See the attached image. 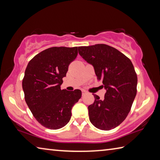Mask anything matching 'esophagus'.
<instances>
[{
  "instance_id": "1",
  "label": "esophagus",
  "mask_w": 160,
  "mask_h": 160,
  "mask_svg": "<svg viewBox=\"0 0 160 160\" xmlns=\"http://www.w3.org/2000/svg\"><path fill=\"white\" fill-rule=\"evenodd\" d=\"M86 94H87V92H86V91H85V90H82V96L85 95Z\"/></svg>"
}]
</instances>
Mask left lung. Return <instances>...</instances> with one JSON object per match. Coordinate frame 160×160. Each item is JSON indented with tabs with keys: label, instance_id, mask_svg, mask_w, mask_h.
<instances>
[{
	"label": "left lung",
	"instance_id": "1",
	"mask_svg": "<svg viewBox=\"0 0 160 160\" xmlns=\"http://www.w3.org/2000/svg\"><path fill=\"white\" fill-rule=\"evenodd\" d=\"M80 55L92 65L97 80L107 90L104 99L94 94V102L88 107L92 125L109 131L125 120L137 93V74L131 61L116 48L107 44L78 47Z\"/></svg>",
	"mask_w": 160,
	"mask_h": 160
}]
</instances>
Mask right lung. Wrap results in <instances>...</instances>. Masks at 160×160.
I'll return each mask as SVG.
<instances>
[{"mask_svg": "<svg viewBox=\"0 0 160 160\" xmlns=\"http://www.w3.org/2000/svg\"><path fill=\"white\" fill-rule=\"evenodd\" d=\"M78 56V47H51L29 62L22 80L25 99L36 120L56 130L69 122L71 109L82 96L80 90H61L68 66Z\"/></svg>", "mask_w": 160, "mask_h": 160, "instance_id": "add662e5", "label": "right lung"}]
</instances>
